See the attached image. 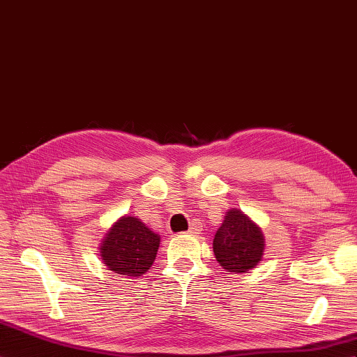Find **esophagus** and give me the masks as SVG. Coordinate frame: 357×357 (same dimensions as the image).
<instances>
[{
    "label": "esophagus",
    "mask_w": 357,
    "mask_h": 357,
    "mask_svg": "<svg viewBox=\"0 0 357 357\" xmlns=\"http://www.w3.org/2000/svg\"><path fill=\"white\" fill-rule=\"evenodd\" d=\"M202 231V227H201V224L199 222H194V224H190V228H189V231H188V234H190V236H198L199 233Z\"/></svg>",
    "instance_id": "obj_1"
}]
</instances>
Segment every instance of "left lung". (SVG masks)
I'll return each instance as SVG.
<instances>
[{
    "label": "left lung",
    "mask_w": 357,
    "mask_h": 357,
    "mask_svg": "<svg viewBox=\"0 0 357 357\" xmlns=\"http://www.w3.org/2000/svg\"><path fill=\"white\" fill-rule=\"evenodd\" d=\"M264 236L242 210L229 208L213 238V252L222 268L245 273L254 268L264 252Z\"/></svg>",
    "instance_id": "1"
}]
</instances>
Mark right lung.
Instances as JSON below:
<instances>
[{"label":"right lung","mask_w":357,"mask_h":357,"mask_svg":"<svg viewBox=\"0 0 357 357\" xmlns=\"http://www.w3.org/2000/svg\"><path fill=\"white\" fill-rule=\"evenodd\" d=\"M160 237L135 216H123L100 243V258L109 271L138 278L155 263Z\"/></svg>","instance_id":"right-lung-1"}]
</instances>
